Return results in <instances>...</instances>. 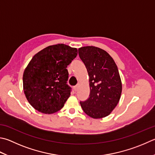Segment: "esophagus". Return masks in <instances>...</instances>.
Instances as JSON below:
<instances>
[{
  "label": "esophagus",
  "mask_w": 155,
  "mask_h": 155,
  "mask_svg": "<svg viewBox=\"0 0 155 155\" xmlns=\"http://www.w3.org/2000/svg\"><path fill=\"white\" fill-rule=\"evenodd\" d=\"M74 91H75V92H77V91H78V86H74Z\"/></svg>",
  "instance_id": "esophagus-1"
}]
</instances>
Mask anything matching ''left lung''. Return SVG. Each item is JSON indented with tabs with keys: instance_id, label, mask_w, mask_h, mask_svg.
I'll return each instance as SVG.
<instances>
[{
	"instance_id": "left-lung-1",
	"label": "left lung",
	"mask_w": 155,
	"mask_h": 155,
	"mask_svg": "<svg viewBox=\"0 0 155 155\" xmlns=\"http://www.w3.org/2000/svg\"><path fill=\"white\" fill-rule=\"evenodd\" d=\"M79 56L85 65L89 75V98L80 101L87 115L94 119L105 117L118 104L122 84L117 66L109 53L95 46L78 49Z\"/></svg>"
}]
</instances>
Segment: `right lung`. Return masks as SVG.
Listing matches in <instances>:
<instances>
[{
	"label": "right lung",
	"instance_id": "1",
	"mask_svg": "<svg viewBox=\"0 0 155 155\" xmlns=\"http://www.w3.org/2000/svg\"><path fill=\"white\" fill-rule=\"evenodd\" d=\"M78 50L58 44L49 46L32 57L23 75L25 97L35 109L52 114L61 110L71 94L67 68Z\"/></svg>",
	"mask_w": 155,
	"mask_h": 155
}]
</instances>
